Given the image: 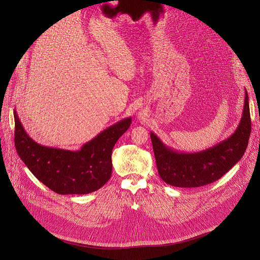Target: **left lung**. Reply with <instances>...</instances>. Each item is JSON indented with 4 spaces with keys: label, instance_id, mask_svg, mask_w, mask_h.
<instances>
[{
    "label": "left lung",
    "instance_id": "left-lung-1",
    "mask_svg": "<svg viewBox=\"0 0 260 260\" xmlns=\"http://www.w3.org/2000/svg\"><path fill=\"white\" fill-rule=\"evenodd\" d=\"M251 135L248 92L244 93L242 116L236 131L218 144L196 153H183L163 143L151 132V139L160 178L177 187L210 184L233 168L247 149Z\"/></svg>",
    "mask_w": 260,
    "mask_h": 260
}]
</instances>
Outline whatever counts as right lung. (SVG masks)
<instances>
[{
    "mask_svg": "<svg viewBox=\"0 0 260 260\" xmlns=\"http://www.w3.org/2000/svg\"><path fill=\"white\" fill-rule=\"evenodd\" d=\"M15 145L20 158L53 192L61 195H84L102 187L111 178L113 148L131 126L132 118H124L82 145L78 151L44 146L25 132L17 112Z\"/></svg>",
    "mask_w": 260,
    "mask_h": 260,
    "instance_id": "right-lung-1",
    "label": "right lung"
}]
</instances>
